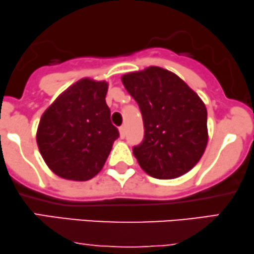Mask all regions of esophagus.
<instances>
[{"instance_id": "34e87169", "label": "esophagus", "mask_w": 254, "mask_h": 254, "mask_svg": "<svg viewBox=\"0 0 254 254\" xmlns=\"http://www.w3.org/2000/svg\"><path fill=\"white\" fill-rule=\"evenodd\" d=\"M119 133H120V137L121 139H124L125 136H126V128H125V126H121L119 128Z\"/></svg>"}]
</instances>
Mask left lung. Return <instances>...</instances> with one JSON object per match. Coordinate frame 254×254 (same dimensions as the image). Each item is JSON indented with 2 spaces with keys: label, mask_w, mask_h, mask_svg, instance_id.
<instances>
[{
  "label": "left lung",
  "mask_w": 254,
  "mask_h": 254,
  "mask_svg": "<svg viewBox=\"0 0 254 254\" xmlns=\"http://www.w3.org/2000/svg\"><path fill=\"white\" fill-rule=\"evenodd\" d=\"M121 80L142 114L144 139L133 148L142 170L160 180L191 170L209 140L206 107L198 94L179 75L159 66L129 72Z\"/></svg>",
  "instance_id": "8db88e82"
}]
</instances>
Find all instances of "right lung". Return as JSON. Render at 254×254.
I'll list each match as a JSON object with an SVG mask.
<instances>
[{
	"label": "right lung",
	"instance_id": "right-lung-1",
	"mask_svg": "<svg viewBox=\"0 0 254 254\" xmlns=\"http://www.w3.org/2000/svg\"><path fill=\"white\" fill-rule=\"evenodd\" d=\"M108 83L83 78L45 110L36 140L52 173L70 181H88L103 169L119 131L111 123Z\"/></svg>",
	"mask_w": 254,
	"mask_h": 254
}]
</instances>
